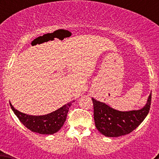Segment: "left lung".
Segmentation results:
<instances>
[{"label":"left lung","instance_id":"8db88e82","mask_svg":"<svg viewBox=\"0 0 159 159\" xmlns=\"http://www.w3.org/2000/svg\"><path fill=\"white\" fill-rule=\"evenodd\" d=\"M91 99L94 105V119L97 129L107 137H119L131 133L143 121L150 110L152 93L143 108L130 111H119L103 102Z\"/></svg>","mask_w":159,"mask_h":159}]
</instances>
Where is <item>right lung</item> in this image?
Returning <instances> with one entry per match:
<instances>
[{
	"label": "right lung",
	"mask_w": 159,
	"mask_h": 159,
	"mask_svg": "<svg viewBox=\"0 0 159 159\" xmlns=\"http://www.w3.org/2000/svg\"><path fill=\"white\" fill-rule=\"evenodd\" d=\"M71 105L72 102H70L48 115L34 116L20 112L10 103L13 111L17 115L20 122L30 131L41 134H52L61 129L66 121L67 115Z\"/></svg>",
	"instance_id": "obj_1"
}]
</instances>
